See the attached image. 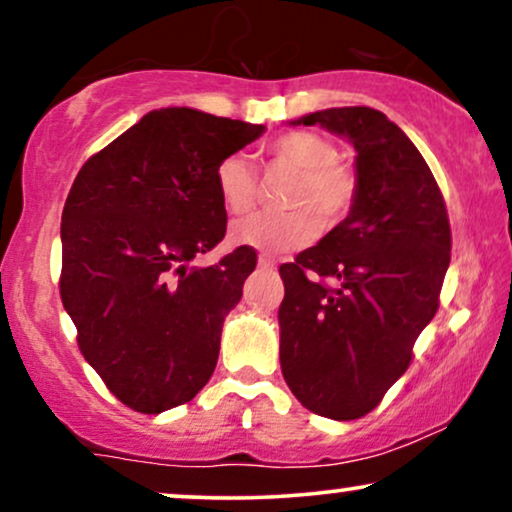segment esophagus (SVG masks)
Returning <instances> with one entry per match:
<instances>
[{"instance_id":"1","label":"esophagus","mask_w":512,"mask_h":512,"mask_svg":"<svg viewBox=\"0 0 512 512\" xmlns=\"http://www.w3.org/2000/svg\"><path fill=\"white\" fill-rule=\"evenodd\" d=\"M257 264H260L262 269H274V260H272V257H267V255L257 257Z\"/></svg>"}]
</instances>
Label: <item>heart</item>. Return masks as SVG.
<instances>
[{"label": "heart", "mask_w": 512, "mask_h": 512, "mask_svg": "<svg viewBox=\"0 0 512 512\" xmlns=\"http://www.w3.org/2000/svg\"><path fill=\"white\" fill-rule=\"evenodd\" d=\"M269 170L293 173L281 204L286 211L255 214L233 226L236 245L260 252H289L303 248L317 236L346 219L356 202L358 180L351 168L337 161V149L320 134L308 129L281 134L264 146ZM216 192L231 214H245L260 197L257 170L245 156H226L214 173Z\"/></svg>", "instance_id": "heart-1"}]
</instances>
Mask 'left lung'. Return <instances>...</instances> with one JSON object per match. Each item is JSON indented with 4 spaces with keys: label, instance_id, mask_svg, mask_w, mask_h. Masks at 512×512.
Wrapping results in <instances>:
<instances>
[{
    "label": "left lung",
    "instance_id": "1",
    "mask_svg": "<svg viewBox=\"0 0 512 512\" xmlns=\"http://www.w3.org/2000/svg\"><path fill=\"white\" fill-rule=\"evenodd\" d=\"M320 125L356 149L349 216L315 248L281 264V373L305 409L361 419L411 363L438 310L450 264V221L424 156L380 110H317Z\"/></svg>",
    "mask_w": 512,
    "mask_h": 512
}]
</instances>
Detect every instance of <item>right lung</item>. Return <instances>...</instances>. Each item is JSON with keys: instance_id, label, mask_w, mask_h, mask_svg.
Masks as SVG:
<instances>
[{"instance_id": "right-lung-1", "label": "right lung", "mask_w": 512, "mask_h": 512, "mask_svg": "<svg viewBox=\"0 0 512 512\" xmlns=\"http://www.w3.org/2000/svg\"><path fill=\"white\" fill-rule=\"evenodd\" d=\"M264 125L161 108L81 166L62 211L60 296L108 390L142 414L209 383L226 315L257 264L252 248L192 267L226 236L214 173Z\"/></svg>"}]
</instances>
